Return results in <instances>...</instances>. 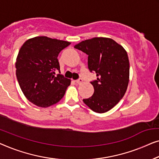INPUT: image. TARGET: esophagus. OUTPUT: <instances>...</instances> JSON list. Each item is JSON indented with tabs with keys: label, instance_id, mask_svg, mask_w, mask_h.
<instances>
[{
	"label": "esophagus",
	"instance_id": "34e87169",
	"mask_svg": "<svg viewBox=\"0 0 159 159\" xmlns=\"http://www.w3.org/2000/svg\"><path fill=\"white\" fill-rule=\"evenodd\" d=\"M83 81H84V80H83L82 79H79L78 80H75V82H76L77 84H81V83H83Z\"/></svg>",
	"mask_w": 159,
	"mask_h": 159
}]
</instances>
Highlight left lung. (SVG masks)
Wrapping results in <instances>:
<instances>
[{
    "instance_id": "1",
    "label": "left lung",
    "mask_w": 159,
    "mask_h": 159,
    "mask_svg": "<svg viewBox=\"0 0 159 159\" xmlns=\"http://www.w3.org/2000/svg\"><path fill=\"white\" fill-rule=\"evenodd\" d=\"M74 48L88 55V68L97 76L91 82L94 88L93 94L83 101L95 112L108 111L122 99L128 86L127 52L115 40L106 37L86 39Z\"/></svg>"
}]
</instances>
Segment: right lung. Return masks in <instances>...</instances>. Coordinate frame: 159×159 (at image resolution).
<instances>
[{
	"label": "right lung",
	"mask_w": 159,
	"mask_h": 159,
	"mask_svg": "<svg viewBox=\"0 0 159 159\" xmlns=\"http://www.w3.org/2000/svg\"><path fill=\"white\" fill-rule=\"evenodd\" d=\"M70 42L47 37H36L24 42L16 62V74L22 92L40 107L56 104L63 97L70 80L60 72L57 56Z\"/></svg>",
	"instance_id": "add662e5"
}]
</instances>
